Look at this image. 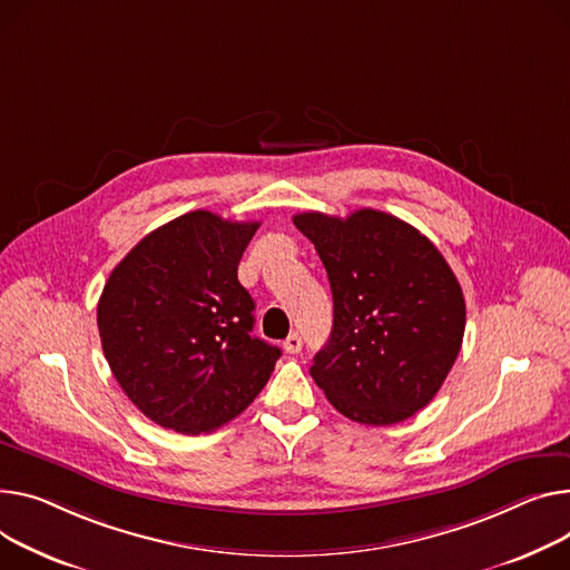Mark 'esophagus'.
<instances>
[{
  "instance_id": "34e87169",
  "label": "esophagus",
  "mask_w": 570,
  "mask_h": 570,
  "mask_svg": "<svg viewBox=\"0 0 570 570\" xmlns=\"http://www.w3.org/2000/svg\"><path fill=\"white\" fill-rule=\"evenodd\" d=\"M284 351H286L288 355H295V353H299V351H302V336H299L297 332H293V334H288V336H286V341H284Z\"/></svg>"
}]
</instances>
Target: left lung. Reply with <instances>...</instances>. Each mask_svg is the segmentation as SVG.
Segmentation results:
<instances>
[{
  "label": "left lung",
  "mask_w": 570,
  "mask_h": 570,
  "mask_svg": "<svg viewBox=\"0 0 570 570\" xmlns=\"http://www.w3.org/2000/svg\"><path fill=\"white\" fill-rule=\"evenodd\" d=\"M327 271L334 321L309 368L327 401L366 426L399 424L442 387L465 334V297L440 249L407 222L362 208L299 213Z\"/></svg>",
  "instance_id": "1"
}]
</instances>
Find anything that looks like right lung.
<instances>
[{
  "label": "right lung",
  "instance_id": "1",
  "mask_svg": "<svg viewBox=\"0 0 570 570\" xmlns=\"http://www.w3.org/2000/svg\"><path fill=\"white\" fill-rule=\"evenodd\" d=\"M258 222L185 213L141 238L98 299L102 353L126 396L163 429L199 435L238 416L282 351L252 336L238 263Z\"/></svg>",
  "mask_w": 570,
  "mask_h": 570
}]
</instances>
